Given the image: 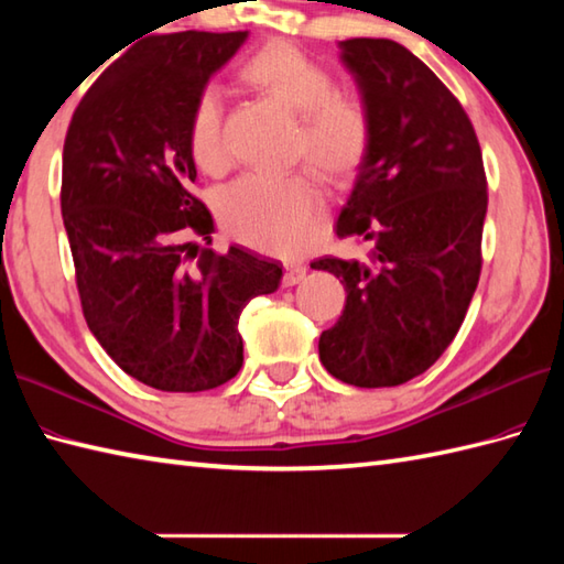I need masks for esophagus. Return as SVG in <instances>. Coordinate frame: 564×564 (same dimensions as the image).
<instances>
[{"label": "esophagus", "mask_w": 564, "mask_h": 564, "mask_svg": "<svg viewBox=\"0 0 564 564\" xmlns=\"http://www.w3.org/2000/svg\"><path fill=\"white\" fill-rule=\"evenodd\" d=\"M305 273H307V269H305V263H297V261H291L289 267H285V275H283V283L285 285H295V283H301L303 279H305Z\"/></svg>", "instance_id": "obj_1"}]
</instances>
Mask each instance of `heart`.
<instances>
[{"label":"heart","instance_id":"1","mask_svg":"<svg viewBox=\"0 0 564 564\" xmlns=\"http://www.w3.org/2000/svg\"><path fill=\"white\" fill-rule=\"evenodd\" d=\"M251 89L297 116L295 158L325 178L344 182L361 166L370 145L366 104L339 91L332 72L295 45L273 41L239 69ZM188 152L203 172L225 166L223 106L218 91L203 87L188 116ZM223 227L239 242L273 254H295L313 242L325 220V198L303 176L247 174L218 200Z\"/></svg>","mask_w":564,"mask_h":564}]
</instances>
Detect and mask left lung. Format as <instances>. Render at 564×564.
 <instances>
[{"label":"left lung","mask_w":564,"mask_h":564,"mask_svg":"<svg viewBox=\"0 0 564 564\" xmlns=\"http://www.w3.org/2000/svg\"><path fill=\"white\" fill-rule=\"evenodd\" d=\"M339 51L370 145L334 230L373 251L310 263L346 289L319 361L349 386L392 388L434 366L463 325L482 269L487 178L470 118L422 59L388 39Z\"/></svg>","instance_id":"1"}]
</instances>
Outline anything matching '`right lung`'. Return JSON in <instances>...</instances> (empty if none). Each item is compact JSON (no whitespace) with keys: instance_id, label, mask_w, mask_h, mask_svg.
<instances>
[{"instance_id":"add662e5","label":"right lung","mask_w":564,"mask_h":564,"mask_svg":"<svg viewBox=\"0 0 564 564\" xmlns=\"http://www.w3.org/2000/svg\"><path fill=\"white\" fill-rule=\"evenodd\" d=\"M247 35L142 39L91 84L67 128L59 206L84 319L116 366L154 390L200 392L235 378L239 315L281 285V261L239 245L198 254L188 239L210 245L215 232L191 194V106Z\"/></svg>"}]
</instances>
